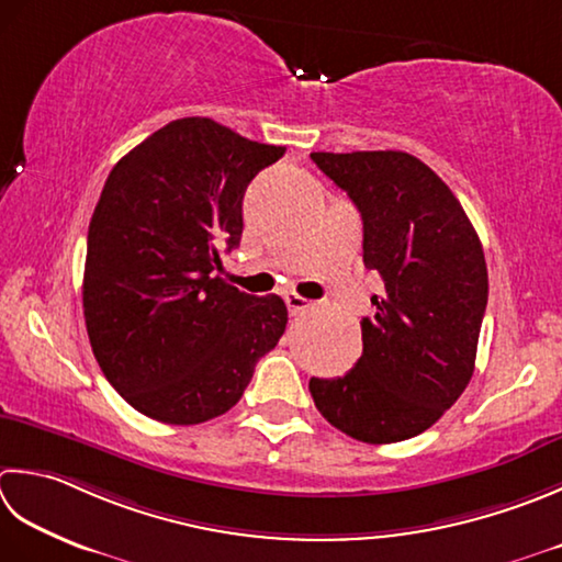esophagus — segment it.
Returning <instances> with one entry per match:
<instances>
[{
  "label": "esophagus",
  "instance_id": "34e87169",
  "mask_svg": "<svg viewBox=\"0 0 562 562\" xmlns=\"http://www.w3.org/2000/svg\"><path fill=\"white\" fill-rule=\"evenodd\" d=\"M284 304H288V310H290V314L292 316H296V314H302L306 306H310L312 302L310 300H304V296H300L296 292H288L284 294Z\"/></svg>",
  "mask_w": 562,
  "mask_h": 562
}]
</instances>
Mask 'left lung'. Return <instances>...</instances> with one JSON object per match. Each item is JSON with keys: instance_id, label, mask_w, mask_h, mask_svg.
Instances as JSON below:
<instances>
[{"instance_id": "left-lung-1", "label": "left lung", "mask_w": 562, "mask_h": 562, "mask_svg": "<svg viewBox=\"0 0 562 562\" xmlns=\"http://www.w3.org/2000/svg\"><path fill=\"white\" fill-rule=\"evenodd\" d=\"M362 216V262L384 294L362 318V356L344 378L310 380L316 409L362 443H397L441 419L475 370L487 262L465 209L402 150L312 153Z\"/></svg>"}]
</instances>
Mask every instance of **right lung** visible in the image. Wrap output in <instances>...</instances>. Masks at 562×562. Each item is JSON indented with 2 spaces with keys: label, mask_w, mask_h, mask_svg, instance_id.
I'll list each match as a JSON object with an SVG mask.
<instances>
[{
  "label": "right lung",
  "mask_w": 562,
  "mask_h": 562,
  "mask_svg": "<svg viewBox=\"0 0 562 562\" xmlns=\"http://www.w3.org/2000/svg\"><path fill=\"white\" fill-rule=\"evenodd\" d=\"M282 146L204 116L170 121L109 172L87 231L82 306L92 353L136 412L202 424L228 412L278 346L288 306L224 282L244 194Z\"/></svg>",
  "instance_id": "right-lung-1"
}]
</instances>
